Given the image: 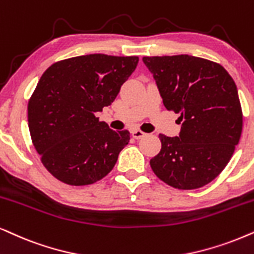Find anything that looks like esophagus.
Instances as JSON below:
<instances>
[{
	"label": "esophagus",
	"mask_w": 254,
	"mask_h": 254,
	"mask_svg": "<svg viewBox=\"0 0 254 254\" xmlns=\"http://www.w3.org/2000/svg\"><path fill=\"white\" fill-rule=\"evenodd\" d=\"M146 133H144V131H142V130H140V129H133L131 130V136L134 137V139H141V137H143V136H146Z\"/></svg>",
	"instance_id": "1"
}]
</instances>
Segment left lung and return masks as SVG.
<instances>
[{
    "label": "left lung",
    "instance_id": "1",
    "mask_svg": "<svg viewBox=\"0 0 254 254\" xmlns=\"http://www.w3.org/2000/svg\"><path fill=\"white\" fill-rule=\"evenodd\" d=\"M163 105L180 114L179 136L160 134L154 174L181 190L204 187L229 163L243 129V112L231 75L218 63L189 55L143 57Z\"/></svg>",
    "mask_w": 254,
    "mask_h": 254
}]
</instances>
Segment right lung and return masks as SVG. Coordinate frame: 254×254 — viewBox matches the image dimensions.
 <instances>
[{
    "label": "right lung",
    "mask_w": 254,
    "mask_h": 254,
    "mask_svg": "<svg viewBox=\"0 0 254 254\" xmlns=\"http://www.w3.org/2000/svg\"><path fill=\"white\" fill-rule=\"evenodd\" d=\"M139 57L78 56L52 64L28 103V125L43 166L68 186H88L113 169L129 131L95 117L114 101Z\"/></svg>",
    "instance_id": "1"
}]
</instances>
